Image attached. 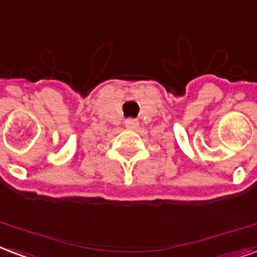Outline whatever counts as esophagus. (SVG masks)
Instances as JSON below:
<instances>
[{"label":"esophagus","mask_w":257,"mask_h":257,"mask_svg":"<svg viewBox=\"0 0 257 257\" xmlns=\"http://www.w3.org/2000/svg\"><path fill=\"white\" fill-rule=\"evenodd\" d=\"M138 120L137 119H127V120H124V126L127 127V128H137L138 127Z\"/></svg>","instance_id":"esophagus-1"}]
</instances>
